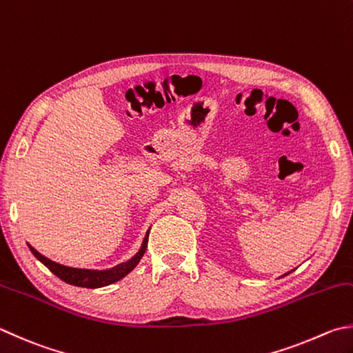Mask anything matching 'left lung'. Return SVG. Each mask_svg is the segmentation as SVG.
Instances as JSON below:
<instances>
[{
	"instance_id": "left-lung-1",
	"label": "left lung",
	"mask_w": 353,
	"mask_h": 353,
	"mask_svg": "<svg viewBox=\"0 0 353 353\" xmlns=\"http://www.w3.org/2000/svg\"><path fill=\"white\" fill-rule=\"evenodd\" d=\"M290 272H292V270H290ZM290 272H288V274H284V275H283V276H285V275H289V274H290Z\"/></svg>"
}]
</instances>
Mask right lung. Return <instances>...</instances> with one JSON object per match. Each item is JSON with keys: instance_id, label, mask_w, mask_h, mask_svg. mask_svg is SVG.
<instances>
[{"instance_id": "obj_1", "label": "right lung", "mask_w": 353, "mask_h": 353, "mask_svg": "<svg viewBox=\"0 0 353 353\" xmlns=\"http://www.w3.org/2000/svg\"><path fill=\"white\" fill-rule=\"evenodd\" d=\"M148 239H149V230L145 234L141 248L137 252V254L129 258L128 261H124L118 265H114L110 269H103V270H97V269H78V268H69V265L59 264L52 261V259L46 258L44 255L39 254L37 249H33L30 244L29 249L38 261H41L46 268H48L53 275H57L59 280H63L64 283L72 284V285H78V288H88V289H98V288H104V285L114 284L117 281L121 280L128 274H130L132 270L137 268V264L139 263V259L143 258L145 248H148Z\"/></svg>"}]
</instances>
